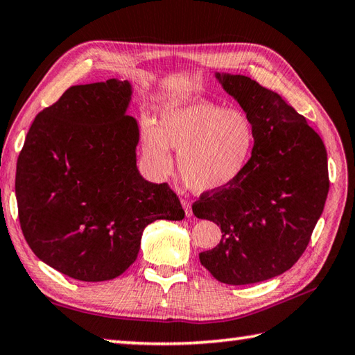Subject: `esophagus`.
<instances>
[{
	"instance_id": "esophagus-1",
	"label": "esophagus",
	"mask_w": 355,
	"mask_h": 355,
	"mask_svg": "<svg viewBox=\"0 0 355 355\" xmlns=\"http://www.w3.org/2000/svg\"><path fill=\"white\" fill-rule=\"evenodd\" d=\"M182 205H183V208H184V213H186V216H189L192 214V208H191V202L189 200H186V199H183L182 200Z\"/></svg>"
}]
</instances>
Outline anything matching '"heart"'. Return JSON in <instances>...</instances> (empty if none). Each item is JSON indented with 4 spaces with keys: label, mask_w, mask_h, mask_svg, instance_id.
<instances>
[{
    "label": "heart",
    "mask_w": 355,
    "mask_h": 355,
    "mask_svg": "<svg viewBox=\"0 0 355 355\" xmlns=\"http://www.w3.org/2000/svg\"><path fill=\"white\" fill-rule=\"evenodd\" d=\"M142 155L155 175L166 177L178 152V171L197 192L225 188L243 175L254 153L255 133L250 120L238 111H225L207 101L166 105L158 125L141 130Z\"/></svg>",
    "instance_id": "1"
}]
</instances>
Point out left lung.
<instances>
[{
  "label": "left lung",
  "mask_w": 355,
  "mask_h": 355,
  "mask_svg": "<svg viewBox=\"0 0 355 355\" xmlns=\"http://www.w3.org/2000/svg\"><path fill=\"white\" fill-rule=\"evenodd\" d=\"M216 76L250 120L255 146L236 182L192 203L196 218L222 232L220 243L199 258L222 284H257L288 271L307 249L327 199V152L279 94L249 76Z\"/></svg>",
  "instance_id": "left-lung-1"
}]
</instances>
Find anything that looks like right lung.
Masks as SVG:
<instances>
[{"mask_svg":"<svg viewBox=\"0 0 355 355\" xmlns=\"http://www.w3.org/2000/svg\"><path fill=\"white\" fill-rule=\"evenodd\" d=\"M130 98L128 81L69 87L35 116L17 161L23 236L35 257L75 280L119 277L135 263L144 228L184 218L171 186L137 171Z\"/></svg>","mask_w":355,"mask_h":355,"instance_id":"right-lung-1","label":"right lung"}]
</instances>
